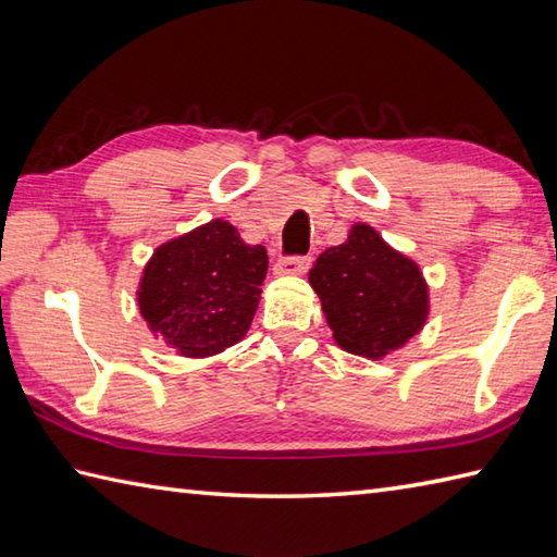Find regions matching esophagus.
I'll return each mask as SVG.
<instances>
[{"label":"esophagus","mask_w":557,"mask_h":557,"mask_svg":"<svg viewBox=\"0 0 557 557\" xmlns=\"http://www.w3.org/2000/svg\"><path fill=\"white\" fill-rule=\"evenodd\" d=\"M311 268V256H289L277 260V275H304Z\"/></svg>","instance_id":"1"}]
</instances>
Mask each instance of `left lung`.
<instances>
[{
  "label": "left lung",
  "mask_w": 557,
  "mask_h": 557,
  "mask_svg": "<svg viewBox=\"0 0 557 557\" xmlns=\"http://www.w3.org/2000/svg\"><path fill=\"white\" fill-rule=\"evenodd\" d=\"M309 282L337 345L366 359L407 345L429 318L419 265L369 224H354L345 244L318 256Z\"/></svg>",
  "instance_id": "8db88e82"
}]
</instances>
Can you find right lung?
Returning a JSON list of instances; mask_svg holds the SVG:
<instances>
[{
    "label": "right lung",
    "instance_id": "right-lung-1",
    "mask_svg": "<svg viewBox=\"0 0 557 557\" xmlns=\"http://www.w3.org/2000/svg\"><path fill=\"white\" fill-rule=\"evenodd\" d=\"M268 272L265 248L210 220L162 244L144 268L138 309L182 357L206 359L236 345L251 325Z\"/></svg>",
    "mask_w": 557,
    "mask_h": 557
}]
</instances>
